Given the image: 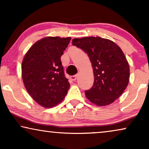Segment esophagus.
I'll return each mask as SVG.
<instances>
[{"mask_svg":"<svg viewBox=\"0 0 149 149\" xmlns=\"http://www.w3.org/2000/svg\"><path fill=\"white\" fill-rule=\"evenodd\" d=\"M77 78V75H73V76H71L70 77V79L72 81H76V79Z\"/></svg>","mask_w":149,"mask_h":149,"instance_id":"obj_1","label":"esophagus"}]
</instances>
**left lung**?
Returning a JSON list of instances; mask_svg holds the SVG:
<instances>
[{"label": "left lung", "instance_id": "8db88e82", "mask_svg": "<svg viewBox=\"0 0 149 149\" xmlns=\"http://www.w3.org/2000/svg\"><path fill=\"white\" fill-rule=\"evenodd\" d=\"M72 45L88 55L93 67L94 82L85 91L87 98L100 107L113 103L123 93L130 79L129 64L121 48L99 36L74 38Z\"/></svg>", "mask_w": 149, "mask_h": 149}]
</instances>
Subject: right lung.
<instances>
[{
	"instance_id": "1",
	"label": "right lung",
	"mask_w": 149,
	"mask_h": 149,
	"mask_svg": "<svg viewBox=\"0 0 149 149\" xmlns=\"http://www.w3.org/2000/svg\"><path fill=\"white\" fill-rule=\"evenodd\" d=\"M70 39L45 37L36 42L24 58L22 76L24 86L34 100L45 108L60 103L70 87L60 59Z\"/></svg>"
}]
</instances>
